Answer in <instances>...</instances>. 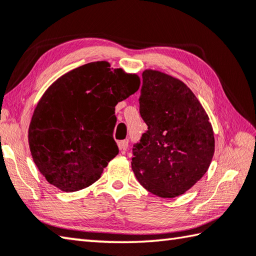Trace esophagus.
<instances>
[{
  "label": "esophagus",
  "instance_id": "obj_1",
  "mask_svg": "<svg viewBox=\"0 0 256 256\" xmlns=\"http://www.w3.org/2000/svg\"><path fill=\"white\" fill-rule=\"evenodd\" d=\"M128 148V141H126V140L118 142V148H120V151H121V152L126 151Z\"/></svg>",
  "mask_w": 256,
  "mask_h": 256
}]
</instances>
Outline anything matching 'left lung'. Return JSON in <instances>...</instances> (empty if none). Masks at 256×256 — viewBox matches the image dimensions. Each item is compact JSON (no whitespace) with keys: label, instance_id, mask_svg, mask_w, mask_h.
Listing matches in <instances>:
<instances>
[{"label":"left lung","instance_id":"1","mask_svg":"<svg viewBox=\"0 0 256 256\" xmlns=\"http://www.w3.org/2000/svg\"><path fill=\"white\" fill-rule=\"evenodd\" d=\"M140 114L148 125L133 145L132 170L144 188L175 198L202 178L214 154V134L196 96L180 80L146 70Z\"/></svg>","mask_w":256,"mask_h":256}]
</instances>
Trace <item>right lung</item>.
I'll return each instance as SVG.
<instances>
[{"label":"right lung","mask_w":256,"mask_h":256,"mask_svg":"<svg viewBox=\"0 0 256 256\" xmlns=\"http://www.w3.org/2000/svg\"><path fill=\"white\" fill-rule=\"evenodd\" d=\"M140 88V78L105 61L72 70L40 100L28 128L33 161L46 181L65 192L90 186L118 154L115 105Z\"/></svg>","instance_id":"obj_1"}]
</instances>
